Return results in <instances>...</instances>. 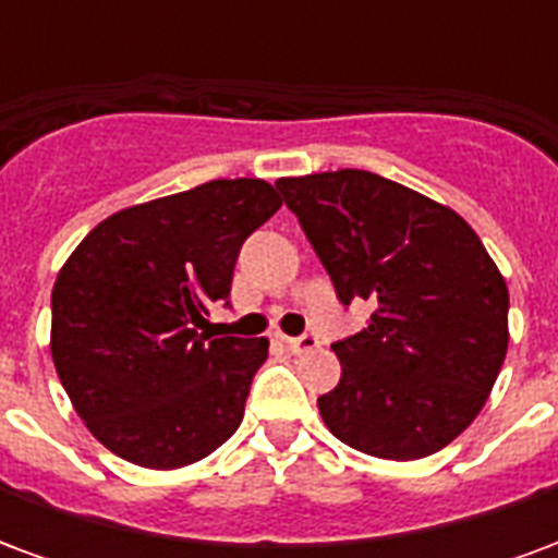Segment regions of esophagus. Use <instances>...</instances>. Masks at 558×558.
I'll return each mask as SVG.
<instances>
[{"instance_id": "esophagus-1", "label": "esophagus", "mask_w": 558, "mask_h": 558, "mask_svg": "<svg viewBox=\"0 0 558 558\" xmlns=\"http://www.w3.org/2000/svg\"><path fill=\"white\" fill-rule=\"evenodd\" d=\"M319 347V340L314 335H302V338H287V350L292 355H304V352H314Z\"/></svg>"}]
</instances>
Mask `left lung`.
Returning a JSON list of instances; mask_svg holds the SVG:
<instances>
[{
    "label": "left lung",
    "mask_w": 558,
    "mask_h": 558,
    "mask_svg": "<svg viewBox=\"0 0 558 558\" xmlns=\"http://www.w3.org/2000/svg\"><path fill=\"white\" fill-rule=\"evenodd\" d=\"M340 302L374 304L340 340V383L316 400L340 442L418 460L454 442L502 371L508 287L454 208L367 170L278 179Z\"/></svg>",
    "instance_id": "8db88e82"
}]
</instances>
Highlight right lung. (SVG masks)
<instances>
[{
  "label": "right lung",
  "mask_w": 558,
  "mask_h": 558,
  "mask_svg": "<svg viewBox=\"0 0 558 558\" xmlns=\"http://www.w3.org/2000/svg\"><path fill=\"white\" fill-rule=\"evenodd\" d=\"M263 179H215L128 206L74 247L50 352L89 433L128 463L182 469L239 430L266 338H211L242 242L280 208Z\"/></svg>",
  "instance_id": "obj_1"
}]
</instances>
